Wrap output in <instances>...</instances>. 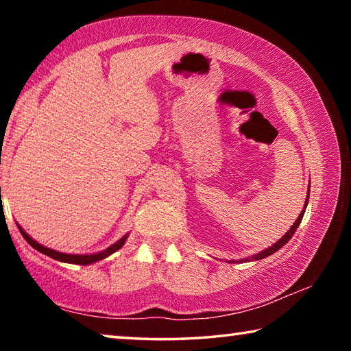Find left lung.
Instances as JSON below:
<instances>
[{
    "label": "left lung",
    "instance_id": "left-lung-1",
    "mask_svg": "<svg viewBox=\"0 0 351 351\" xmlns=\"http://www.w3.org/2000/svg\"><path fill=\"white\" fill-rule=\"evenodd\" d=\"M308 198H310V187H308V197H306V201H305V209H306V204H308ZM305 209L300 212V215H299V218L295 219V223L291 226L289 228V230L287 234H285L280 240H278L276 245H272L271 247H268V249H265V251H261V252H258V254H255L254 257H251V258H245V260H241V261H251V260H261V258H265V257H268V255H271V254H274V252H277L278 249L280 247H283L285 245H287V243L291 240V237L294 235V232L297 230V228H299V224H300V221H302V218H304V213H305Z\"/></svg>",
    "mask_w": 351,
    "mask_h": 351
}]
</instances>
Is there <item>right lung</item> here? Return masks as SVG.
Here are the masks:
<instances>
[{
	"instance_id": "1",
	"label": "right lung",
	"mask_w": 351,
	"mask_h": 351,
	"mask_svg": "<svg viewBox=\"0 0 351 351\" xmlns=\"http://www.w3.org/2000/svg\"><path fill=\"white\" fill-rule=\"evenodd\" d=\"M19 229H20L21 235L25 237V240H26V241L29 243V245H31L34 249H37L38 252L45 254V255H47V257H51V258H56V260H58V261H64V263H75V265H91V263H94V261H99V260L106 258V257H108V255H111L112 252H116L117 249H121L123 245H125L127 237H128V234H125V235L122 237L121 240L116 241L114 245H111L110 247H106L105 251H102V252L90 254V255H79V254H63V252L54 251V249L46 247V246H43V245H40V243H37L35 240H32L31 237H29V235L25 232V230H23V229L20 228V226H19Z\"/></svg>"
}]
</instances>
